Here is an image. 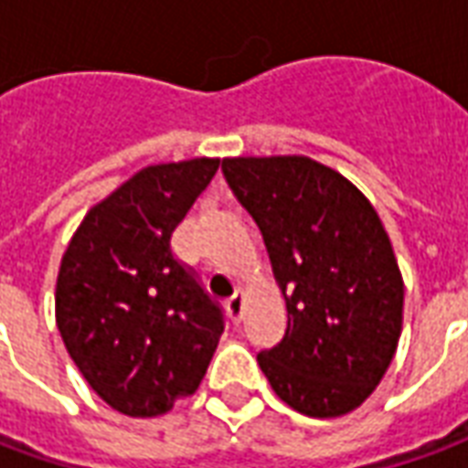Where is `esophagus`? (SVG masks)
Masks as SVG:
<instances>
[{"mask_svg":"<svg viewBox=\"0 0 468 468\" xmlns=\"http://www.w3.org/2000/svg\"><path fill=\"white\" fill-rule=\"evenodd\" d=\"M225 308H228V314L233 318L235 324H240V318H243V291H235L228 301H225Z\"/></svg>","mask_w":468,"mask_h":468,"instance_id":"esophagus-1","label":"esophagus"}]
</instances>
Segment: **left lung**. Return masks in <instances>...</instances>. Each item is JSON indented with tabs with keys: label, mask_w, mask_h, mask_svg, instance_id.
Returning a JSON list of instances; mask_svg holds the SVG:
<instances>
[{
	"label": "left lung",
	"mask_w": 468,
	"mask_h": 468,
	"mask_svg": "<svg viewBox=\"0 0 468 468\" xmlns=\"http://www.w3.org/2000/svg\"><path fill=\"white\" fill-rule=\"evenodd\" d=\"M223 175L263 233L288 308L283 341L258 366L291 409L334 419L358 409L391 363L403 281L366 195L303 154L228 157Z\"/></svg>",
	"instance_id": "left-lung-1"
}]
</instances>
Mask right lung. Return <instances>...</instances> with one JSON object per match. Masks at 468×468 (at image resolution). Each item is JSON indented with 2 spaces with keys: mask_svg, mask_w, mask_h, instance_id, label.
Segmentation results:
<instances>
[{
  "mask_svg": "<svg viewBox=\"0 0 468 468\" xmlns=\"http://www.w3.org/2000/svg\"><path fill=\"white\" fill-rule=\"evenodd\" d=\"M218 165L144 167L97 203L67 245L57 328L92 391L124 416H160L195 393L223 334V308L170 248Z\"/></svg>",
  "mask_w": 468,
  "mask_h": 468,
  "instance_id": "add662e5",
  "label": "right lung"
}]
</instances>
